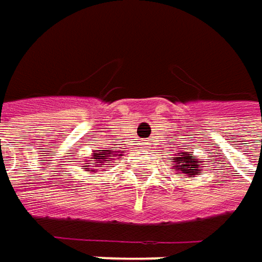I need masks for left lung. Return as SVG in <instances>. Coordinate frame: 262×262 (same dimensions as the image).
Masks as SVG:
<instances>
[{"mask_svg": "<svg viewBox=\"0 0 262 262\" xmlns=\"http://www.w3.org/2000/svg\"><path fill=\"white\" fill-rule=\"evenodd\" d=\"M175 169H177L178 175H185L188 178H194L199 175V167L200 162L197 159H192L191 152H182L181 157H175Z\"/></svg>", "mask_w": 262, "mask_h": 262, "instance_id": "1", "label": "left lung"}]
</instances>
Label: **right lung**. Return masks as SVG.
<instances>
[{"mask_svg": "<svg viewBox=\"0 0 262 262\" xmlns=\"http://www.w3.org/2000/svg\"><path fill=\"white\" fill-rule=\"evenodd\" d=\"M92 156H93V157L85 163V166H83L87 172H95V170H96L95 167H106V166H110L111 162H113L111 157H113V156L117 157V156H121V154H114V152L110 151V149H95ZM95 162H98L100 166H95Z\"/></svg>", "mask_w": 262, "mask_h": 262, "instance_id": "add662e5", "label": "right lung"}]
</instances>
